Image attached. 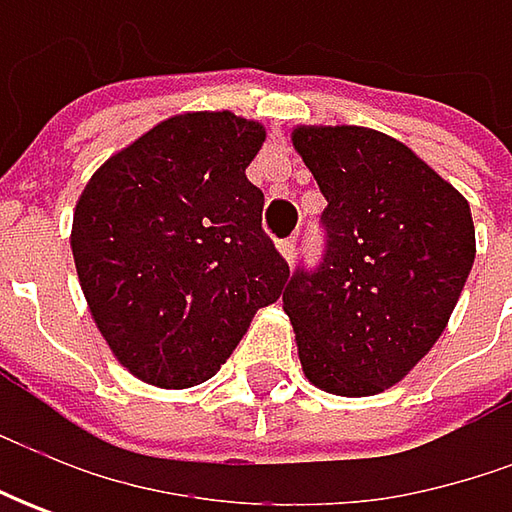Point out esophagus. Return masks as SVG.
Here are the masks:
<instances>
[{
    "label": "esophagus",
    "mask_w": 512,
    "mask_h": 512,
    "mask_svg": "<svg viewBox=\"0 0 512 512\" xmlns=\"http://www.w3.org/2000/svg\"><path fill=\"white\" fill-rule=\"evenodd\" d=\"M279 253L285 256L287 262H293V259H296V239H285V242H279Z\"/></svg>",
    "instance_id": "34e87169"
}]
</instances>
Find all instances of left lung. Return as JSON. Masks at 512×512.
Wrapping results in <instances>:
<instances>
[{"mask_svg": "<svg viewBox=\"0 0 512 512\" xmlns=\"http://www.w3.org/2000/svg\"><path fill=\"white\" fill-rule=\"evenodd\" d=\"M327 207L322 262L299 267L282 302L310 382L373 396L422 362L476 259L462 193L379 130L296 128Z\"/></svg>", "mask_w": 512, "mask_h": 512, "instance_id": "obj_1", "label": "left lung"}]
</instances>
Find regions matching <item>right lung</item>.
<instances>
[{
    "mask_svg": "<svg viewBox=\"0 0 512 512\" xmlns=\"http://www.w3.org/2000/svg\"><path fill=\"white\" fill-rule=\"evenodd\" d=\"M262 142L265 128L230 110L170 116L82 190L70 230L79 285L136 379L205 382L282 296L290 267L245 176Z\"/></svg>",
    "mask_w": 512,
    "mask_h": 512,
    "instance_id": "right-lung-1",
    "label": "right lung"
}]
</instances>
